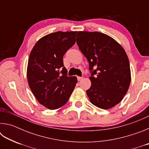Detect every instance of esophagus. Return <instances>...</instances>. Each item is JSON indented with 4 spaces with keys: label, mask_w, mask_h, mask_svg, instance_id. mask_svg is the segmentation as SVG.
Segmentation results:
<instances>
[{
    "label": "esophagus",
    "mask_w": 149,
    "mask_h": 149,
    "mask_svg": "<svg viewBox=\"0 0 149 149\" xmlns=\"http://www.w3.org/2000/svg\"><path fill=\"white\" fill-rule=\"evenodd\" d=\"M83 78H84L83 77H77V80L78 81H81V80L83 79Z\"/></svg>",
    "instance_id": "34e87169"
}]
</instances>
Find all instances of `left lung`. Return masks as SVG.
Returning a JSON list of instances; mask_svg holds the SVG:
<instances>
[{"instance_id": "1", "label": "left lung", "mask_w": 149, "mask_h": 149, "mask_svg": "<svg viewBox=\"0 0 149 149\" xmlns=\"http://www.w3.org/2000/svg\"><path fill=\"white\" fill-rule=\"evenodd\" d=\"M76 37L92 72L91 85L86 91L90 102L102 109L115 107L123 99L131 82L130 62L125 50L102 33L79 31Z\"/></svg>"}]
</instances>
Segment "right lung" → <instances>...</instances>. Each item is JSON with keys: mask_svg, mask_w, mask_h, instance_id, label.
Listing matches in <instances>:
<instances>
[{"mask_svg": "<svg viewBox=\"0 0 149 149\" xmlns=\"http://www.w3.org/2000/svg\"><path fill=\"white\" fill-rule=\"evenodd\" d=\"M77 31H57L41 37L30 52L27 68L29 88L40 104L58 109L70 99L77 83L67 76L63 56L75 44Z\"/></svg>", "mask_w": 149, "mask_h": 149, "instance_id": "right-lung-1", "label": "right lung"}]
</instances>
